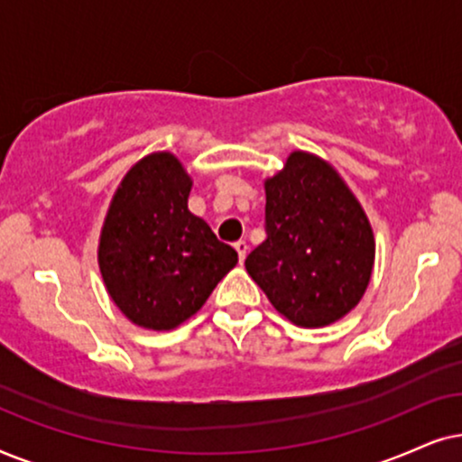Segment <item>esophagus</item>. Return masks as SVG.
Here are the masks:
<instances>
[{"instance_id": "34e87169", "label": "esophagus", "mask_w": 462, "mask_h": 462, "mask_svg": "<svg viewBox=\"0 0 462 462\" xmlns=\"http://www.w3.org/2000/svg\"><path fill=\"white\" fill-rule=\"evenodd\" d=\"M235 249L238 251V260L245 262V257H247V251H249L247 241H236L235 243Z\"/></svg>"}]
</instances>
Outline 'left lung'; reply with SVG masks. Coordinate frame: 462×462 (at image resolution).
Returning a JSON list of instances; mask_svg holds the SVG:
<instances>
[{
    "label": "left lung",
    "instance_id": "left-lung-1",
    "mask_svg": "<svg viewBox=\"0 0 462 462\" xmlns=\"http://www.w3.org/2000/svg\"><path fill=\"white\" fill-rule=\"evenodd\" d=\"M266 241L245 260L270 304L298 328L340 321L370 285V219L328 160L295 150L263 181Z\"/></svg>",
    "mask_w": 462,
    "mask_h": 462
}]
</instances>
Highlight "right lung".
Wrapping results in <instances>:
<instances>
[{"mask_svg": "<svg viewBox=\"0 0 462 462\" xmlns=\"http://www.w3.org/2000/svg\"><path fill=\"white\" fill-rule=\"evenodd\" d=\"M192 177L171 152L147 153L109 202L97 260L112 302L143 329L169 331L196 315L238 254L189 213Z\"/></svg>", "mask_w": 462, "mask_h": 462, "instance_id": "right-lung-1", "label": "right lung"}]
</instances>
